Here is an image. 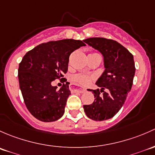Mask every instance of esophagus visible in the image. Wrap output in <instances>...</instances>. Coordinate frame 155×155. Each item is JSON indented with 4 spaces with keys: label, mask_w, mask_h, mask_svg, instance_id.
Returning a JSON list of instances; mask_svg holds the SVG:
<instances>
[{
    "label": "esophagus",
    "mask_w": 155,
    "mask_h": 155,
    "mask_svg": "<svg viewBox=\"0 0 155 155\" xmlns=\"http://www.w3.org/2000/svg\"><path fill=\"white\" fill-rule=\"evenodd\" d=\"M70 88H71V90L74 91V92H80V93H83V92H84L86 91L85 89L76 88V87H71Z\"/></svg>",
    "instance_id": "esophagus-1"
}]
</instances>
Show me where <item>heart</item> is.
Listing matches in <instances>:
<instances>
[{"label":"heart","mask_w":155,"mask_h":155,"mask_svg":"<svg viewBox=\"0 0 155 155\" xmlns=\"http://www.w3.org/2000/svg\"><path fill=\"white\" fill-rule=\"evenodd\" d=\"M92 76L87 75V74H78L76 75L73 76L72 77V81L75 84H80V85L82 86H86L88 85L89 83L92 81Z\"/></svg>","instance_id":"1"}]
</instances>
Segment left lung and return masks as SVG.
<instances>
[{"label": "left lung", "instance_id": "8db88e82", "mask_svg": "<svg viewBox=\"0 0 155 155\" xmlns=\"http://www.w3.org/2000/svg\"><path fill=\"white\" fill-rule=\"evenodd\" d=\"M103 54L105 71L96 81L101 89H88L95 99L84 105L86 115L95 121L111 119L119 111L131 89L135 74L134 57L127 48L116 41L102 37L84 39Z\"/></svg>", "mask_w": 155, "mask_h": 155}]
</instances>
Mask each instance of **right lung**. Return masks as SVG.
Returning <instances> with one entry per match:
<instances>
[{"label": "right lung", "mask_w": 155, "mask_h": 155, "mask_svg": "<svg viewBox=\"0 0 155 155\" xmlns=\"http://www.w3.org/2000/svg\"><path fill=\"white\" fill-rule=\"evenodd\" d=\"M85 45L83 41L71 39L50 41L24 56L18 66L19 87L27 108L36 119L50 122L62 117L71 94L69 83L63 84L58 90L51 82L56 79L66 82L64 74L68 71L70 54Z\"/></svg>", "instance_id": "add662e5"}]
</instances>
